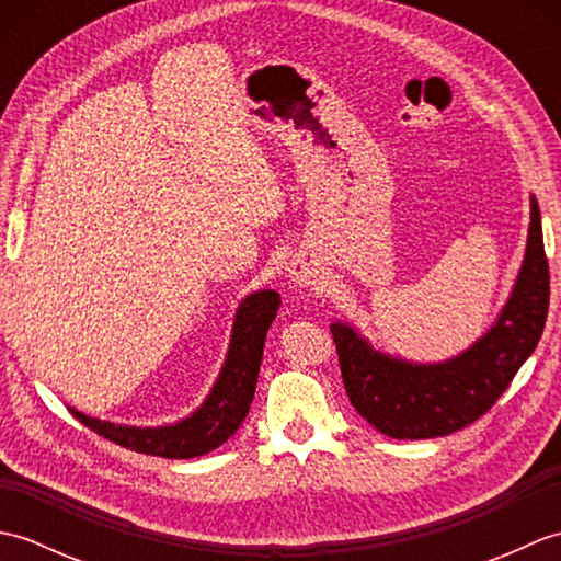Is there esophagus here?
Listing matches in <instances>:
<instances>
[{
	"label": "esophagus",
	"mask_w": 561,
	"mask_h": 561,
	"mask_svg": "<svg viewBox=\"0 0 561 561\" xmlns=\"http://www.w3.org/2000/svg\"><path fill=\"white\" fill-rule=\"evenodd\" d=\"M289 274H291L294 284H299V287H308V284H316L318 270H313L311 265H306V262H294Z\"/></svg>",
	"instance_id": "34e87169"
}]
</instances>
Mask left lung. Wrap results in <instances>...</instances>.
Listing matches in <instances>:
<instances>
[{"label":"left lung","instance_id":"1","mask_svg":"<svg viewBox=\"0 0 561 561\" xmlns=\"http://www.w3.org/2000/svg\"><path fill=\"white\" fill-rule=\"evenodd\" d=\"M550 308L540 207L530 197L523 267L502 316L484 337L440 364H412L376 352L347 323H332L344 390L364 420L392 438H436L460 432L502 398L535 352Z\"/></svg>","mask_w":561,"mask_h":561}]
</instances>
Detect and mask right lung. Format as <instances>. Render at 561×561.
<instances>
[{"mask_svg":"<svg viewBox=\"0 0 561 561\" xmlns=\"http://www.w3.org/2000/svg\"><path fill=\"white\" fill-rule=\"evenodd\" d=\"M279 294L265 289L250 294L238 306L229 354H226L221 374L207 400L202 402V408H197V412L190 414L187 420L169 426L141 428L93 420V416H87L77 410H71V414L99 436L108 438L123 448L147 453V456H205V453L219 448L224 440H229L245 420L250 402H253L255 396L262 347H265L267 330L279 311Z\"/></svg>","mask_w":561,"mask_h":561,"instance_id":"add662e5","label":"right lung"}]
</instances>
